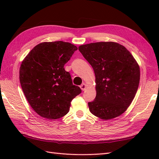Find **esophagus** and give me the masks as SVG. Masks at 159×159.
<instances>
[{"mask_svg":"<svg viewBox=\"0 0 159 159\" xmlns=\"http://www.w3.org/2000/svg\"><path fill=\"white\" fill-rule=\"evenodd\" d=\"M80 89H81L83 91H85L86 89V88H87V85H86L85 83H83L82 85L80 86Z\"/></svg>","mask_w":159,"mask_h":159,"instance_id":"34e87169","label":"esophagus"}]
</instances>
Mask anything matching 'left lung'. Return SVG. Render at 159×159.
Instances as JSON below:
<instances>
[{"instance_id":"obj_1","label":"left lung","mask_w":159,"mask_h":159,"mask_svg":"<svg viewBox=\"0 0 159 159\" xmlns=\"http://www.w3.org/2000/svg\"><path fill=\"white\" fill-rule=\"evenodd\" d=\"M93 67L96 96L88 103L90 112L104 120L124 113L133 102L140 80L139 64L122 45L113 42L90 43L79 47Z\"/></svg>"}]
</instances>
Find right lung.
I'll list each match as a JSON object with an SVG mask.
<instances>
[{"label": "right lung", "instance_id": "obj_1", "mask_svg": "<svg viewBox=\"0 0 159 159\" xmlns=\"http://www.w3.org/2000/svg\"><path fill=\"white\" fill-rule=\"evenodd\" d=\"M78 48L69 42H42L21 63L20 82L26 100L39 116L56 120L69 112L71 101L81 93L64 65Z\"/></svg>", "mask_w": 159, "mask_h": 159}]
</instances>
